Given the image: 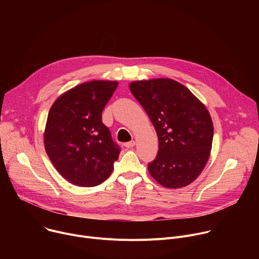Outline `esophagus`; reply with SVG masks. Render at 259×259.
I'll use <instances>...</instances> for the list:
<instances>
[{"label": "esophagus", "instance_id": "esophagus-1", "mask_svg": "<svg viewBox=\"0 0 259 259\" xmlns=\"http://www.w3.org/2000/svg\"><path fill=\"white\" fill-rule=\"evenodd\" d=\"M135 145V141L134 140H131V141H128L125 143V146L127 147V149H130V147H133Z\"/></svg>", "mask_w": 259, "mask_h": 259}]
</instances>
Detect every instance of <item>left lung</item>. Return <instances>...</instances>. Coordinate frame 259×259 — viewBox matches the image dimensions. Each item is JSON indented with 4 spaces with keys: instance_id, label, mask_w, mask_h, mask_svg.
<instances>
[{
    "instance_id": "8db88e82",
    "label": "left lung",
    "mask_w": 259,
    "mask_h": 259,
    "mask_svg": "<svg viewBox=\"0 0 259 259\" xmlns=\"http://www.w3.org/2000/svg\"><path fill=\"white\" fill-rule=\"evenodd\" d=\"M130 90L159 139L158 155L147 166L151 175L168 189L189 186L211 152L213 124L207 108L187 87L170 79L133 82Z\"/></svg>"
}]
</instances>
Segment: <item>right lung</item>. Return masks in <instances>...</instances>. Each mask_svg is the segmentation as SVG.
Segmentation results:
<instances>
[{"label":"right lung","mask_w":259,"mask_h":259,"mask_svg":"<svg viewBox=\"0 0 259 259\" xmlns=\"http://www.w3.org/2000/svg\"><path fill=\"white\" fill-rule=\"evenodd\" d=\"M117 82L92 81L70 89L51 106L44 134L46 153L70 183L92 188L112 174L121 147L102 123Z\"/></svg>","instance_id":"obj_1"}]
</instances>
